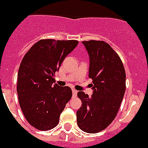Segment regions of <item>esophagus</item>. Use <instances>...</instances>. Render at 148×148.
Instances as JSON below:
<instances>
[{"label": "esophagus", "mask_w": 148, "mask_h": 148, "mask_svg": "<svg viewBox=\"0 0 148 148\" xmlns=\"http://www.w3.org/2000/svg\"><path fill=\"white\" fill-rule=\"evenodd\" d=\"M72 94L74 97H76L77 95V90H76L75 89H72Z\"/></svg>", "instance_id": "esophagus-1"}]
</instances>
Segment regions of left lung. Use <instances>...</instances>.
I'll use <instances>...</instances> for the list:
<instances>
[{"label":"left lung","instance_id":"obj_1","mask_svg":"<svg viewBox=\"0 0 148 148\" xmlns=\"http://www.w3.org/2000/svg\"><path fill=\"white\" fill-rule=\"evenodd\" d=\"M89 55L88 77L93 79L91 97L79 91L82 106L77 112L78 126L96 134L105 129L118 112L125 91V71L119 55L103 41H82Z\"/></svg>","mask_w":148,"mask_h":148}]
</instances>
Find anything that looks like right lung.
Wrapping results in <instances>:
<instances>
[{
  "instance_id": "add662e5",
  "label": "right lung",
  "mask_w": 148,
  "mask_h": 148,
  "mask_svg": "<svg viewBox=\"0 0 148 148\" xmlns=\"http://www.w3.org/2000/svg\"><path fill=\"white\" fill-rule=\"evenodd\" d=\"M78 41L41 39L23 57L17 74L16 92L27 122L38 130L55 128L72 96L68 86L55 83V72Z\"/></svg>"
}]
</instances>
